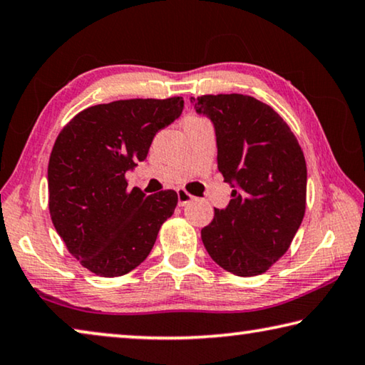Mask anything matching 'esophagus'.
Instances as JSON below:
<instances>
[{"label": "esophagus", "instance_id": "obj_1", "mask_svg": "<svg viewBox=\"0 0 365 365\" xmlns=\"http://www.w3.org/2000/svg\"><path fill=\"white\" fill-rule=\"evenodd\" d=\"M192 200H194V195H190L187 190L178 189V204L179 205L184 207V205H187L189 202H192Z\"/></svg>", "mask_w": 365, "mask_h": 365}]
</instances>
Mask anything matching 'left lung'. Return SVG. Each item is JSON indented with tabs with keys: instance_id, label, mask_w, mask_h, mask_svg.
Returning a JSON list of instances; mask_svg holds the SVG:
<instances>
[{
	"instance_id": "1",
	"label": "left lung",
	"mask_w": 365,
	"mask_h": 365,
	"mask_svg": "<svg viewBox=\"0 0 365 365\" xmlns=\"http://www.w3.org/2000/svg\"><path fill=\"white\" fill-rule=\"evenodd\" d=\"M210 118L218 170L232 187L202 230L208 255L237 277L265 273L289 249L306 212L307 166L296 135L272 106L241 93L190 97Z\"/></svg>"
}]
</instances>
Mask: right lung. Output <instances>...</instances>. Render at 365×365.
I'll return each mask as SVG.
<instances>
[{"label": "right lung", "mask_w": 365, "mask_h": 365, "mask_svg": "<svg viewBox=\"0 0 365 365\" xmlns=\"http://www.w3.org/2000/svg\"><path fill=\"white\" fill-rule=\"evenodd\" d=\"M182 108V97L95 105L56 137L48 163L51 222L69 252L98 277L139 267L175 212V190L147 197L128 187L126 173L147 158L155 134Z\"/></svg>", "instance_id": "right-lung-1"}]
</instances>
